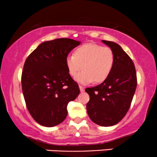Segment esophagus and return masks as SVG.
Listing matches in <instances>:
<instances>
[{"mask_svg":"<svg viewBox=\"0 0 157 157\" xmlns=\"http://www.w3.org/2000/svg\"><path fill=\"white\" fill-rule=\"evenodd\" d=\"M79 88H80V90L81 92H83V91H85V88L83 87V86H79Z\"/></svg>","mask_w":157,"mask_h":157,"instance_id":"34e87169","label":"esophagus"}]
</instances>
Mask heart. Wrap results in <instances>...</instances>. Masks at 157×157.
<instances>
[{
    "mask_svg": "<svg viewBox=\"0 0 157 157\" xmlns=\"http://www.w3.org/2000/svg\"><path fill=\"white\" fill-rule=\"evenodd\" d=\"M114 55L111 48L96 44H87L80 46L74 55L66 57V66L70 76L80 84L88 85L93 81L100 83L109 77L114 66Z\"/></svg>",
    "mask_w": 157,
    "mask_h": 157,
    "instance_id": "1",
    "label": "heart"
}]
</instances>
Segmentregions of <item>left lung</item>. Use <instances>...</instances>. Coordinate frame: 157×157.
<instances>
[{"instance_id":"8db88e82","label":"left lung","mask_w":157,"mask_h":157,"mask_svg":"<svg viewBox=\"0 0 157 157\" xmlns=\"http://www.w3.org/2000/svg\"><path fill=\"white\" fill-rule=\"evenodd\" d=\"M102 42L113 51L114 66L109 77L101 84L86 89L90 97L86 109L94 123L107 127L116 125L125 116L137 80L134 63L121 46L111 41Z\"/></svg>"}]
</instances>
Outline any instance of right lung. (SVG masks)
<instances>
[{
	"label": "right lung",
	"instance_id": "obj_1",
	"mask_svg": "<svg viewBox=\"0 0 157 157\" xmlns=\"http://www.w3.org/2000/svg\"><path fill=\"white\" fill-rule=\"evenodd\" d=\"M80 41L58 38L37 46L25 61L21 77L26 107L37 123L53 127L67 117L68 102L80 94L78 84L71 78L66 59Z\"/></svg>",
	"mask_w": 157,
	"mask_h": 157
}]
</instances>
